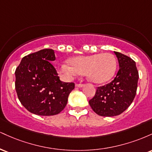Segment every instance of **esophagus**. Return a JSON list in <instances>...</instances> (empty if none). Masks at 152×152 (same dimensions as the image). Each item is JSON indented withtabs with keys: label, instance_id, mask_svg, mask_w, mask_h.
I'll use <instances>...</instances> for the list:
<instances>
[{
	"label": "esophagus",
	"instance_id": "1",
	"mask_svg": "<svg viewBox=\"0 0 152 152\" xmlns=\"http://www.w3.org/2000/svg\"><path fill=\"white\" fill-rule=\"evenodd\" d=\"M83 86H84V84H81V83H79V84L76 83V87H78V88H81V87H83Z\"/></svg>",
	"mask_w": 152,
	"mask_h": 152
}]
</instances>
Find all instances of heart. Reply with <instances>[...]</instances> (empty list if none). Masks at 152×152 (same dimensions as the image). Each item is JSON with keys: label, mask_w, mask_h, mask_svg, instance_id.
<instances>
[{"label": "heart", "mask_w": 152, "mask_h": 152, "mask_svg": "<svg viewBox=\"0 0 152 152\" xmlns=\"http://www.w3.org/2000/svg\"><path fill=\"white\" fill-rule=\"evenodd\" d=\"M69 62L59 66V71L64 78L71 80L85 72L88 79L95 83L109 81L114 76L117 66L116 58L109 53L77 56L69 58Z\"/></svg>", "instance_id": "b5f03b06"}]
</instances>
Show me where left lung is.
Wrapping results in <instances>:
<instances>
[{
    "label": "left lung",
    "mask_w": 152,
    "mask_h": 152,
    "mask_svg": "<svg viewBox=\"0 0 152 152\" xmlns=\"http://www.w3.org/2000/svg\"><path fill=\"white\" fill-rule=\"evenodd\" d=\"M116 56L119 69L111 83L98 87L89 105L96 114L102 116L121 114L131 105L136 96L139 73L133 59L119 52Z\"/></svg>",
    "instance_id": "left-lung-1"
}]
</instances>
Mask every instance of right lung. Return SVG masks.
<instances>
[{
    "mask_svg": "<svg viewBox=\"0 0 152 152\" xmlns=\"http://www.w3.org/2000/svg\"><path fill=\"white\" fill-rule=\"evenodd\" d=\"M56 60L53 49L46 48L26 56L16 68L15 91L20 103L40 116L58 114L67 104L74 83L62 82L50 62Z\"/></svg>",
    "mask_w": 152,
    "mask_h": 152,
    "instance_id": "add662e5",
    "label": "right lung"
}]
</instances>
